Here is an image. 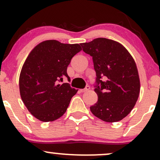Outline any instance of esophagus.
Listing matches in <instances>:
<instances>
[{
	"instance_id": "esophagus-1",
	"label": "esophagus",
	"mask_w": 160,
	"mask_h": 160,
	"mask_svg": "<svg viewBox=\"0 0 160 160\" xmlns=\"http://www.w3.org/2000/svg\"><path fill=\"white\" fill-rule=\"evenodd\" d=\"M90 89V86H86L85 88H84V89H80V92H87V91H89V89Z\"/></svg>"
}]
</instances>
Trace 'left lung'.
Wrapping results in <instances>:
<instances>
[{
  "label": "left lung",
  "instance_id": "1",
  "mask_svg": "<svg viewBox=\"0 0 160 160\" xmlns=\"http://www.w3.org/2000/svg\"><path fill=\"white\" fill-rule=\"evenodd\" d=\"M80 45L83 52L92 57L96 73L94 87L98 102L91 106V112L104 122L122 120L133 109L140 92L132 56L120 43L107 38H96Z\"/></svg>",
  "mask_w": 160,
  "mask_h": 160
}]
</instances>
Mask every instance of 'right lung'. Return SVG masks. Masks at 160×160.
<instances>
[{
  "instance_id": "1",
  "label": "right lung",
  "mask_w": 160,
  "mask_h": 160,
  "mask_svg": "<svg viewBox=\"0 0 160 160\" xmlns=\"http://www.w3.org/2000/svg\"><path fill=\"white\" fill-rule=\"evenodd\" d=\"M80 46L49 40L37 45L27 57L19 76L22 100L32 114L43 122L54 121L65 113L78 89L66 77L71 58L81 50Z\"/></svg>"
}]
</instances>
